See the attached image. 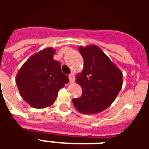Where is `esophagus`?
I'll return each mask as SVG.
<instances>
[{
	"mask_svg": "<svg viewBox=\"0 0 149 149\" xmlns=\"http://www.w3.org/2000/svg\"><path fill=\"white\" fill-rule=\"evenodd\" d=\"M68 78H69V82H70V83H73V82L75 81L74 73H72V72L71 74H69V77H68Z\"/></svg>",
	"mask_w": 149,
	"mask_h": 149,
	"instance_id": "esophagus-1",
	"label": "esophagus"
}]
</instances>
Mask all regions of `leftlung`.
Wrapping results in <instances>:
<instances>
[{
    "instance_id": "8db88e82",
    "label": "left lung",
    "mask_w": 149,
    "mask_h": 149,
    "mask_svg": "<svg viewBox=\"0 0 149 149\" xmlns=\"http://www.w3.org/2000/svg\"><path fill=\"white\" fill-rule=\"evenodd\" d=\"M84 59L83 71L77 77L82 95L72 99L75 108L84 114H96L112 104L120 93L123 75L97 45L79 48Z\"/></svg>"
}]
</instances>
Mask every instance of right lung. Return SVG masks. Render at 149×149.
I'll return each mask as SVG.
<instances>
[{
  "mask_svg": "<svg viewBox=\"0 0 149 149\" xmlns=\"http://www.w3.org/2000/svg\"><path fill=\"white\" fill-rule=\"evenodd\" d=\"M55 49L40 51L22 65L16 77L21 97L35 109H44L54 103L58 91L68 82L60 62L53 59Z\"/></svg>",
  "mask_w": 149,
  "mask_h": 149,
  "instance_id": "obj_1",
  "label": "right lung"
}]
</instances>
